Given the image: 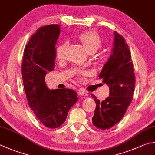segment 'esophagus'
Here are the masks:
<instances>
[{"mask_svg":"<svg viewBox=\"0 0 155 155\" xmlns=\"http://www.w3.org/2000/svg\"><path fill=\"white\" fill-rule=\"evenodd\" d=\"M78 95L79 96H83V97H85L87 96L88 94L87 92L84 91L83 89H79L78 91Z\"/></svg>","mask_w":155,"mask_h":155,"instance_id":"1","label":"esophagus"}]
</instances>
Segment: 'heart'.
<instances>
[{
  "mask_svg": "<svg viewBox=\"0 0 155 155\" xmlns=\"http://www.w3.org/2000/svg\"><path fill=\"white\" fill-rule=\"evenodd\" d=\"M77 39L83 45L87 52L92 54L101 47L102 44V38L97 33L93 31H87L79 33ZM68 44L63 42L56 48L55 54L57 59H62L67 48Z\"/></svg>",
  "mask_w": 155,
  "mask_h": 155,
  "instance_id": "1",
  "label": "heart"
}]
</instances>
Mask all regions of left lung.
Here are the masks:
<instances>
[{
    "mask_svg": "<svg viewBox=\"0 0 155 155\" xmlns=\"http://www.w3.org/2000/svg\"><path fill=\"white\" fill-rule=\"evenodd\" d=\"M99 77L110 87V96L100 101L91 94L96 103L92 122L97 128L105 130L122 120L132 101L135 87L131 53L125 39L116 31H114L113 52Z\"/></svg>",
    "mask_w": 155,
    "mask_h": 155,
    "instance_id": "8db88e82",
    "label": "left lung"
}]
</instances>
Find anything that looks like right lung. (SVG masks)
<instances>
[{"instance_id":"add662e5","label":"right lung","mask_w":155,"mask_h":155,"mask_svg":"<svg viewBox=\"0 0 155 155\" xmlns=\"http://www.w3.org/2000/svg\"><path fill=\"white\" fill-rule=\"evenodd\" d=\"M60 32L58 24L39 27L24 50L21 72L26 97L39 122L57 128L66 121L69 110L78 101L75 91L50 90L45 77L55 66V45Z\"/></svg>"}]
</instances>
